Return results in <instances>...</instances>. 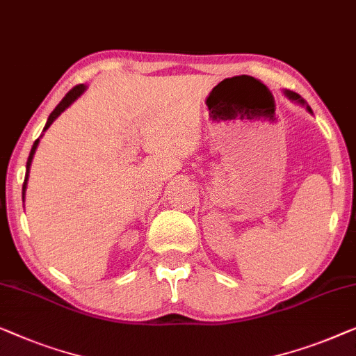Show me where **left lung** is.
Returning <instances> with one entry per match:
<instances>
[{
  "instance_id": "left-lung-1",
  "label": "left lung",
  "mask_w": 356,
  "mask_h": 356,
  "mask_svg": "<svg viewBox=\"0 0 356 356\" xmlns=\"http://www.w3.org/2000/svg\"><path fill=\"white\" fill-rule=\"evenodd\" d=\"M284 95L289 97L291 101H296V102H298V104H302V106H305L307 107V111L310 112L312 114V109H310V106H307V102H305V99H303V97L300 96V95H297V92H293V91H289V90H284Z\"/></svg>"
}]
</instances>
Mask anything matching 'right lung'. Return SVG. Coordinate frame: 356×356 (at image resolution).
<instances>
[{
    "label": "right lung",
    "instance_id": "1",
    "mask_svg": "<svg viewBox=\"0 0 356 356\" xmlns=\"http://www.w3.org/2000/svg\"><path fill=\"white\" fill-rule=\"evenodd\" d=\"M86 90V86L85 85H76V86H74V88H72L69 92H67V95L64 96V99L59 102L58 106H56V109L51 112L49 114V117H48V122H46V125H44V128H43V131H46L48 130V128L51 127V123H53L56 118H58L60 114H63V112L67 109V107H69L72 102H74L76 97H80L81 95H83V91ZM41 138V136H40ZM40 138L37 141L33 143V146H32V151H30V156H29V161H27V172H25V179H24V186H22V199L25 197V189H27V181H29V173H30V165H32V161H33V156H35V151H37V147H38V143H40Z\"/></svg>",
    "mask_w": 356,
    "mask_h": 356
}]
</instances>
